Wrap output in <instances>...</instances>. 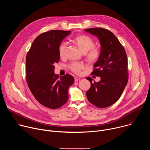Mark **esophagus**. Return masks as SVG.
<instances>
[{
  "label": "esophagus",
  "mask_w": 150,
  "mask_h": 150,
  "mask_svg": "<svg viewBox=\"0 0 150 150\" xmlns=\"http://www.w3.org/2000/svg\"><path fill=\"white\" fill-rule=\"evenodd\" d=\"M81 79V78H79V77H75V81H79Z\"/></svg>",
  "instance_id": "obj_1"
}]
</instances>
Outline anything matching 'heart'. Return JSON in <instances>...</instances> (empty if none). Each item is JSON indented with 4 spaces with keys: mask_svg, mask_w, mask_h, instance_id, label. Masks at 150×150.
Returning <instances> with one entry per match:
<instances>
[{
    "mask_svg": "<svg viewBox=\"0 0 150 150\" xmlns=\"http://www.w3.org/2000/svg\"><path fill=\"white\" fill-rule=\"evenodd\" d=\"M73 41L79 49L86 54V58L88 62H94L98 60L100 55V50L98 47L94 46V41L90 37L87 35H79L75 37ZM66 48L67 45L65 42H63L59 46V52L61 57L65 56ZM83 67V64L79 62H72L69 65L70 69L76 74H79Z\"/></svg>",
    "mask_w": 150,
    "mask_h": 150,
    "instance_id": "heart-1",
    "label": "heart"
}]
</instances>
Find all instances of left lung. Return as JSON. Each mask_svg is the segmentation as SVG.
Segmentation results:
<instances>
[{
	"label": "left lung",
	"instance_id": "left-lung-1",
	"mask_svg": "<svg viewBox=\"0 0 150 150\" xmlns=\"http://www.w3.org/2000/svg\"><path fill=\"white\" fill-rule=\"evenodd\" d=\"M85 31L96 36L101 45L100 55L94 63L93 75L100 77L92 82L86 94L88 101L98 108H105L116 103L120 97L128 81L127 59L124 47L115 34L103 28Z\"/></svg>",
	"mask_w": 150,
	"mask_h": 150
}]
</instances>
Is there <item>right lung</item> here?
I'll use <instances>...</instances> for the list:
<instances>
[{
    "label": "right lung",
    "instance_id": "obj_1",
    "mask_svg": "<svg viewBox=\"0 0 150 150\" xmlns=\"http://www.w3.org/2000/svg\"><path fill=\"white\" fill-rule=\"evenodd\" d=\"M70 33L56 30L41 34L33 42L26 57L28 86L40 104L52 109L67 102L68 88L75 80L69 74L59 78L54 72L60 59V45Z\"/></svg>",
    "mask_w": 150,
    "mask_h": 150
}]
</instances>
